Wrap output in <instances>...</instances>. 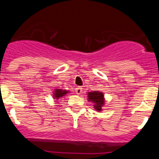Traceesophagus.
Masks as SVG:
<instances>
[{
  "label": "esophagus",
  "mask_w": 159,
  "mask_h": 159,
  "mask_svg": "<svg viewBox=\"0 0 159 159\" xmlns=\"http://www.w3.org/2000/svg\"><path fill=\"white\" fill-rule=\"evenodd\" d=\"M75 92L77 95H81L83 92V88H81V87H77V88H75Z\"/></svg>",
  "instance_id": "34e87169"
}]
</instances>
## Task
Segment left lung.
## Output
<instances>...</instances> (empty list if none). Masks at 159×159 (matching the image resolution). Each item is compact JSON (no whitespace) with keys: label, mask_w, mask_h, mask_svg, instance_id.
Instances as JSON below:
<instances>
[{"label":"left lung","mask_w":159,"mask_h":159,"mask_svg":"<svg viewBox=\"0 0 159 159\" xmlns=\"http://www.w3.org/2000/svg\"><path fill=\"white\" fill-rule=\"evenodd\" d=\"M88 100L94 103V108L97 111H101L102 110V107L105 104L104 95L101 92H89L88 93Z\"/></svg>","instance_id":"obj_1"}]
</instances>
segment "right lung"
<instances>
[{
  "label": "right lung",
  "mask_w": 159,
  "mask_h": 159,
  "mask_svg": "<svg viewBox=\"0 0 159 159\" xmlns=\"http://www.w3.org/2000/svg\"><path fill=\"white\" fill-rule=\"evenodd\" d=\"M68 92H69L67 91V90H62L57 88V89L54 90V92H53V98H54L55 99L58 100L60 98H63L64 96H65Z\"/></svg>",
  "instance_id": "1"
}]
</instances>
